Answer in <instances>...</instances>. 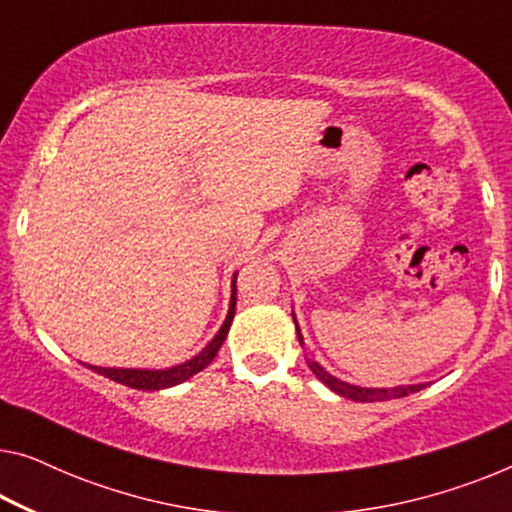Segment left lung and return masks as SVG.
Wrapping results in <instances>:
<instances>
[{"label":"left lung","mask_w":512,"mask_h":512,"mask_svg":"<svg viewBox=\"0 0 512 512\" xmlns=\"http://www.w3.org/2000/svg\"><path fill=\"white\" fill-rule=\"evenodd\" d=\"M292 317H294V312H292ZM294 324H296V317H294ZM296 335H299V342H301V347H303V338H301L299 324H296ZM305 363H308V368L315 372V377L322 381V384L329 386L333 393L342 395V398L356 400V402H384V400H393V398H404V395H411V393H416V391H421V388H425V384H418V386H395V388H361V386L347 384V381L335 379L317 361H310V358H305Z\"/></svg>","instance_id":"obj_1"}]
</instances>
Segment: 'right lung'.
I'll return each mask as SVG.
<instances>
[{
    "instance_id": "obj_1",
    "label": "right lung",
    "mask_w": 512,
    "mask_h": 512,
    "mask_svg": "<svg viewBox=\"0 0 512 512\" xmlns=\"http://www.w3.org/2000/svg\"><path fill=\"white\" fill-rule=\"evenodd\" d=\"M234 282H236V278H234ZM232 289H234V285H232ZM234 294L236 292H232L230 312H227L225 324L220 326L216 338H213L195 358H190V361L177 365V368H170V370H119V368H98V365H89V368L98 372V375L117 381V384H124L128 388H137V391H160V388H170V386L181 384V381H186L193 375H197L200 370L207 368L213 358H216L218 349L225 342L227 331H230V324L234 319V305H236Z\"/></svg>"
}]
</instances>
